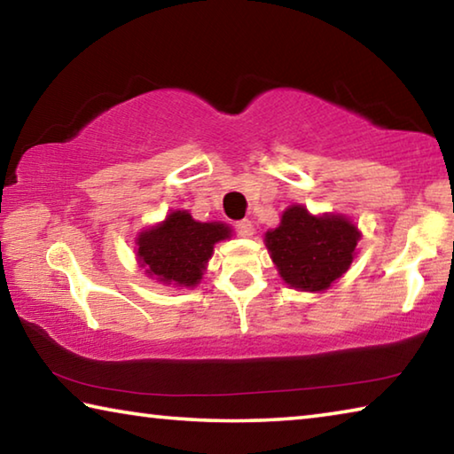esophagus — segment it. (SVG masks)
<instances>
[{
  "mask_svg": "<svg viewBox=\"0 0 454 454\" xmlns=\"http://www.w3.org/2000/svg\"><path fill=\"white\" fill-rule=\"evenodd\" d=\"M236 232L244 238H250L252 234H254V224H252L250 220H240L236 224Z\"/></svg>",
  "mask_w": 454,
  "mask_h": 454,
  "instance_id": "34e87169",
  "label": "esophagus"
}]
</instances>
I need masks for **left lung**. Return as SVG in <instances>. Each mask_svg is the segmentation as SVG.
I'll return each mask as SVG.
<instances>
[{
    "instance_id": "left-lung-1",
    "label": "left lung",
    "mask_w": 454,
    "mask_h": 454,
    "mask_svg": "<svg viewBox=\"0 0 454 454\" xmlns=\"http://www.w3.org/2000/svg\"><path fill=\"white\" fill-rule=\"evenodd\" d=\"M360 230L342 214H310L302 204L282 212L264 244L284 284L301 292H325L342 278L356 256Z\"/></svg>"
}]
</instances>
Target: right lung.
<instances>
[{
	"instance_id": "add662e5",
	"label": "right lung",
	"mask_w": 454,
	"mask_h": 454,
	"mask_svg": "<svg viewBox=\"0 0 454 454\" xmlns=\"http://www.w3.org/2000/svg\"><path fill=\"white\" fill-rule=\"evenodd\" d=\"M224 222H198L188 210H172L136 236V260L144 272L164 286L194 288L214 254V244L228 240Z\"/></svg>"
}]
</instances>
